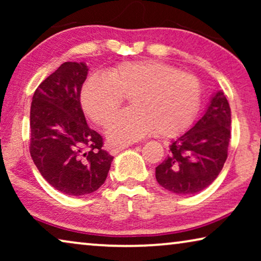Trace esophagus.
Masks as SVG:
<instances>
[{
	"label": "esophagus",
	"instance_id": "obj_1",
	"mask_svg": "<svg viewBox=\"0 0 261 261\" xmlns=\"http://www.w3.org/2000/svg\"><path fill=\"white\" fill-rule=\"evenodd\" d=\"M128 145H108V149L110 152V154H116V153H119L120 151H122V149L127 148Z\"/></svg>",
	"mask_w": 261,
	"mask_h": 261
}]
</instances>
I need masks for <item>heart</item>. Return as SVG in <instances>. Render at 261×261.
<instances>
[{"label": "heart", "mask_w": 261, "mask_h": 261, "mask_svg": "<svg viewBox=\"0 0 261 261\" xmlns=\"http://www.w3.org/2000/svg\"><path fill=\"white\" fill-rule=\"evenodd\" d=\"M129 95L132 108L107 124L115 144H129L154 133L174 137L190 126L201 105V85L195 76L158 60L124 62L107 74L85 81L81 101L95 122L105 124Z\"/></svg>", "instance_id": "b5f03b06"}]
</instances>
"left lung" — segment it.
Here are the masks:
<instances>
[{
	"instance_id": "1",
	"label": "left lung",
	"mask_w": 261,
	"mask_h": 261,
	"mask_svg": "<svg viewBox=\"0 0 261 261\" xmlns=\"http://www.w3.org/2000/svg\"><path fill=\"white\" fill-rule=\"evenodd\" d=\"M230 123L229 103L223 91H216L204 115L170 145L169 155L155 167L156 181L177 195L208 188L226 163Z\"/></svg>"
}]
</instances>
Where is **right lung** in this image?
Returning <instances> with one entry per match:
<instances>
[{"label": "right lung", "mask_w": 261, "mask_h": 261, "mask_svg": "<svg viewBox=\"0 0 261 261\" xmlns=\"http://www.w3.org/2000/svg\"><path fill=\"white\" fill-rule=\"evenodd\" d=\"M87 64L66 62L35 90L31 106L30 152L41 176L69 196L95 192L106 181L113 156L91 129L81 106Z\"/></svg>", "instance_id": "obj_1"}]
</instances>
